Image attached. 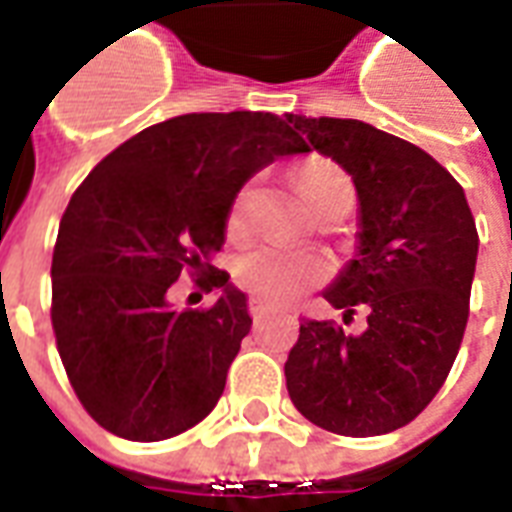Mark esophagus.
I'll use <instances>...</instances> for the list:
<instances>
[{
  "instance_id": "esophagus-1",
  "label": "esophagus",
  "mask_w": 512,
  "mask_h": 512,
  "mask_svg": "<svg viewBox=\"0 0 512 512\" xmlns=\"http://www.w3.org/2000/svg\"><path fill=\"white\" fill-rule=\"evenodd\" d=\"M274 307L271 304H266V301L260 299H249V315L255 318V321H263V318H268V315H274Z\"/></svg>"
}]
</instances>
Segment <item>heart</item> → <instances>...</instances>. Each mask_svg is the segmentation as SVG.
Wrapping results in <instances>:
<instances>
[{
	"mask_svg": "<svg viewBox=\"0 0 512 512\" xmlns=\"http://www.w3.org/2000/svg\"><path fill=\"white\" fill-rule=\"evenodd\" d=\"M299 191L304 202L315 208L334 191L351 189V180L343 169L332 161H307L299 169ZM246 211H249V189H244L230 205L227 213V233H246ZM235 282L249 293L271 304H288L299 299L301 293L315 288L326 277V263L312 252L301 249H285L274 244H257L238 255L233 266Z\"/></svg>",
	"mask_w": 512,
	"mask_h": 512,
	"instance_id": "heart-1",
	"label": "heart"
}]
</instances>
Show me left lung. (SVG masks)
I'll use <instances>...</instances> for the list:
<instances>
[{"mask_svg": "<svg viewBox=\"0 0 512 512\" xmlns=\"http://www.w3.org/2000/svg\"><path fill=\"white\" fill-rule=\"evenodd\" d=\"M307 142L351 175L356 255L323 299L365 332L301 321L285 362L293 406L340 436L403 428L436 397L469 318L477 227L466 194L425 150L362 120L288 115Z\"/></svg>", "mask_w": 512, "mask_h": 512, "instance_id": "left-lung-1", "label": "left lung"}]
</instances>
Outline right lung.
Listing matches in <instances>:
<instances>
[{
    "label": "right lung",
    "mask_w": 512,
    "mask_h": 512,
    "mask_svg": "<svg viewBox=\"0 0 512 512\" xmlns=\"http://www.w3.org/2000/svg\"><path fill=\"white\" fill-rule=\"evenodd\" d=\"M293 153L307 147L271 112H194L131 136L76 189L51 260V326L73 392L101 428L172 439L219 403L252 318L211 257L246 180ZM186 267L223 290L208 311L168 304Z\"/></svg>",
    "instance_id": "obj_1"
}]
</instances>
